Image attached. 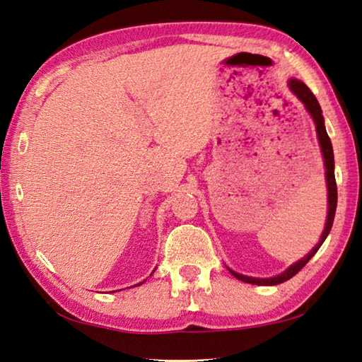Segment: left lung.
I'll return each instance as SVG.
<instances>
[{"instance_id":"obj_1","label":"left lung","mask_w":362,"mask_h":362,"mask_svg":"<svg viewBox=\"0 0 362 362\" xmlns=\"http://www.w3.org/2000/svg\"><path fill=\"white\" fill-rule=\"evenodd\" d=\"M290 90L293 93L299 98L300 103L304 104V107L307 109V112L310 114V117L313 118L315 122V128H317V137L320 142V148H321V155H323V161H325V169H326V185H327V216H326V225H325V231L321 234V239L317 245H315L310 253L304 258L299 259L298 262H294L290 267L286 269L285 272H281L280 275H275V277L271 279H256V277H247V275L238 274L229 269L235 279H239L245 284H252V285H262V286H271V285H279L284 284V281L290 280L291 277H294L302 267H304L308 261L313 258V255L318 252V248L323 245L325 239L329 234L332 223H334V215H336V207H337V183H336V175H334V152H332V144L329 136L326 133L325 128V118H323V112H321L320 103L315 95L310 91V88L307 87L304 82L298 81V78H291L290 81Z\"/></svg>"}]
</instances>
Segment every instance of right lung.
<instances>
[{
	"mask_svg": "<svg viewBox=\"0 0 362 362\" xmlns=\"http://www.w3.org/2000/svg\"><path fill=\"white\" fill-rule=\"evenodd\" d=\"M142 284H144V281H142ZM142 284H139V285H142Z\"/></svg>",
	"mask_w": 362,
	"mask_h": 362,
	"instance_id": "right-lung-1",
	"label": "right lung"
}]
</instances>
